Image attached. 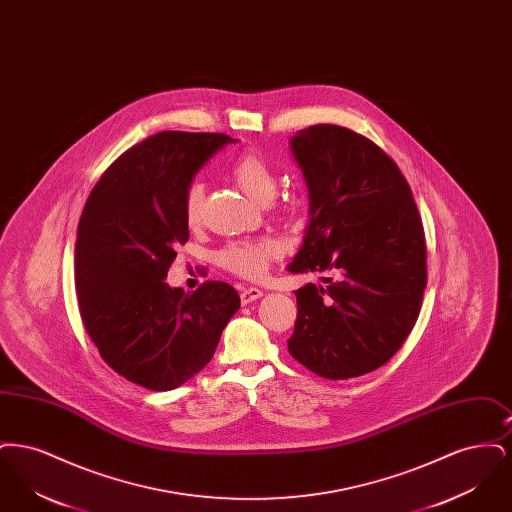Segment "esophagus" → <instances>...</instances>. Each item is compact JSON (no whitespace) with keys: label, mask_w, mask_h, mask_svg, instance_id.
Masks as SVG:
<instances>
[{"label":"esophagus","mask_w":512,"mask_h":512,"mask_svg":"<svg viewBox=\"0 0 512 512\" xmlns=\"http://www.w3.org/2000/svg\"><path fill=\"white\" fill-rule=\"evenodd\" d=\"M259 297H263V292H261L259 288H245V290H242V293H240V299H242L244 305L257 301Z\"/></svg>","instance_id":"1"}]
</instances>
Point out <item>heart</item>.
<instances>
[{
  "label": "heart",
  "mask_w": 512,
  "mask_h": 512,
  "mask_svg": "<svg viewBox=\"0 0 512 512\" xmlns=\"http://www.w3.org/2000/svg\"><path fill=\"white\" fill-rule=\"evenodd\" d=\"M232 178L257 203H268L276 192V176L267 161L257 153H244L232 165ZM203 182L195 180L184 194V220L190 228L203 219ZM280 255V245L274 240H242L226 245L219 253V263L226 270L257 280L265 276L268 263Z\"/></svg>",
  "instance_id": "1"
}]
</instances>
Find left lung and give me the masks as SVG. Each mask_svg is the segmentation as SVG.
I'll return each mask as SVG.
<instances>
[{"mask_svg":"<svg viewBox=\"0 0 512 512\" xmlns=\"http://www.w3.org/2000/svg\"><path fill=\"white\" fill-rule=\"evenodd\" d=\"M290 144L311 203L288 270L320 272L324 286L295 290L288 351L322 378L363 376L390 361L420 313L422 219L403 172L365 136L315 124L295 132Z\"/></svg>","mask_w":512,"mask_h":512,"instance_id":"left-lung-1","label":"left lung"}]
</instances>
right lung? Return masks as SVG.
Listing matches in <instances>:
<instances>
[{
	"label": "right lung",
	"mask_w": 512,
	"mask_h": 512,
	"mask_svg": "<svg viewBox=\"0 0 512 512\" xmlns=\"http://www.w3.org/2000/svg\"><path fill=\"white\" fill-rule=\"evenodd\" d=\"M226 134L159 132L103 172L78 222V309L101 359L151 391L182 386L207 365L240 295L226 282L194 293L165 278L190 238L184 194Z\"/></svg>",
	"instance_id": "1"
}]
</instances>
